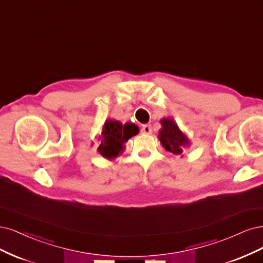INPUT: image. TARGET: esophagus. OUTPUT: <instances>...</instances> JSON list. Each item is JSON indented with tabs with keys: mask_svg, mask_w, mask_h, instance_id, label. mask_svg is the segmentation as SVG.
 <instances>
[{
	"mask_svg": "<svg viewBox=\"0 0 263 263\" xmlns=\"http://www.w3.org/2000/svg\"><path fill=\"white\" fill-rule=\"evenodd\" d=\"M142 133L144 134H152V132H153V130H152V126L148 125V124H145L142 126Z\"/></svg>",
	"mask_w": 263,
	"mask_h": 263,
	"instance_id": "esophagus-1",
	"label": "esophagus"
}]
</instances>
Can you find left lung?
I'll return each instance as SVG.
<instances>
[{
	"mask_svg": "<svg viewBox=\"0 0 263 263\" xmlns=\"http://www.w3.org/2000/svg\"><path fill=\"white\" fill-rule=\"evenodd\" d=\"M162 129L158 132V139L163 147L177 156H183L184 149L190 146V141L181 132L179 126L172 118H163L160 120Z\"/></svg>",
	"mask_w": 263,
	"mask_h": 263,
	"instance_id": "obj_1",
	"label": "left lung"
}]
</instances>
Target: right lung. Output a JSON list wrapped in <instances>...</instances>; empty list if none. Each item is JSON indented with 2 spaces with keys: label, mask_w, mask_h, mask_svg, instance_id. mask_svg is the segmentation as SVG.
<instances>
[{
  "label": "right lung",
  "mask_w": 263,
  "mask_h": 263,
  "mask_svg": "<svg viewBox=\"0 0 263 263\" xmlns=\"http://www.w3.org/2000/svg\"><path fill=\"white\" fill-rule=\"evenodd\" d=\"M138 133L139 128L134 123L128 122L122 124L117 120H106L98 139L100 141L97 148L99 154L107 159L116 158L118 155L122 154L124 143Z\"/></svg>",
  "instance_id": "add662e5"
}]
</instances>
